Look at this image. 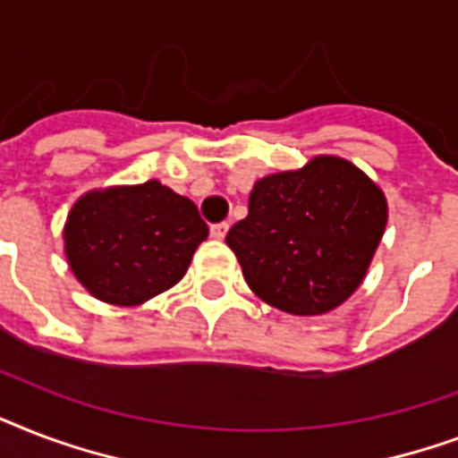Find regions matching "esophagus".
<instances>
[{
  "mask_svg": "<svg viewBox=\"0 0 458 458\" xmlns=\"http://www.w3.org/2000/svg\"><path fill=\"white\" fill-rule=\"evenodd\" d=\"M230 225L228 223H216V225H211V237H216V240H223V237L228 235Z\"/></svg>",
  "mask_w": 458,
  "mask_h": 458,
  "instance_id": "1",
  "label": "esophagus"
}]
</instances>
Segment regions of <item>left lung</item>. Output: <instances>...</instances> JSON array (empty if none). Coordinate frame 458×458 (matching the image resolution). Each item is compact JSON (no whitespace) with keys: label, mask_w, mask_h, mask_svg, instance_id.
<instances>
[{"label":"left lung","mask_w":458,"mask_h":458,"mask_svg":"<svg viewBox=\"0 0 458 458\" xmlns=\"http://www.w3.org/2000/svg\"><path fill=\"white\" fill-rule=\"evenodd\" d=\"M387 225V199L340 157H313L300 171L254 182L250 214L225 242L251 293L294 316H320L366 278Z\"/></svg>","instance_id":"obj_1"}]
</instances>
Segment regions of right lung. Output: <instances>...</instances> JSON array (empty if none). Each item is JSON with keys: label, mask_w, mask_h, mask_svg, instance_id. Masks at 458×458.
<instances>
[{"label": "right lung", "mask_w": 458, "mask_h": 458, "mask_svg": "<svg viewBox=\"0 0 458 458\" xmlns=\"http://www.w3.org/2000/svg\"><path fill=\"white\" fill-rule=\"evenodd\" d=\"M207 235L192 199L147 180L82 194L64 225V250L92 297L138 306L185 276Z\"/></svg>", "instance_id": "right-lung-1"}]
</instances>
